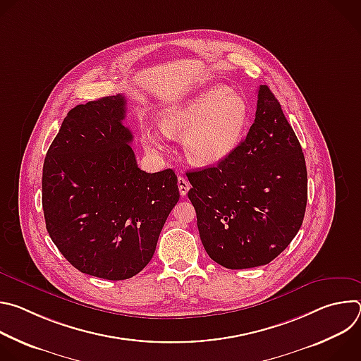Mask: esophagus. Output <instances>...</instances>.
<instances>
[{"label": "esophagus", "instance_id": "obj_1", "mask_svg": "<svg viewBox=\"0 0 361 361\" xmlns=\"http://www.w3.org/2000/svg\"><path fill=\"white\" fill-rule=\"evenodd\" d=\"M178 190H180V194L183 195V197H185L187 195V192H188V190H190V183L184 178V177H178Z\"/></svg>", "mask_w": 361, "mask_h": 361}]
</instances>
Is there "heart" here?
Wrapping results in <instances>:
<instances>
[{
	"mask_svg": "<svg viewBox=\"0 0 361 361\" xmlns=\"http://www.w3.org/2000/svg\"><path fill=\"white\" fill-rule=\"evenodd\" d=\"M250 107L245 98L228 87L214 85L187 98L160 116L161 131L183 140L187 160L200 167L221 163L235 149L248 126ZM148 149H161L160 135L144 131Z\"/></svg>",
	"mask_w": 361,
	"mask_h": 361,
	"instance_id": "heart-1",
	"label": "heart"
}]
</instances>
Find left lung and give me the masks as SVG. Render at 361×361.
Returning <instances> with one entry per match:
<instances>
[{
  "label": "left lung",
  "mask_w": 361,
  "mask_h": 361,
  "mask_svg": "<svg viewBox=\"0 0 361 361\" xmlns=\"http://www.w3.org/2000/svg\"><path fill=\"white\" fill-rule=\"evenodd\" d=\"M187 177L201 243L210 259L226 269L269 264L302 224L304 154L267 85L259 88L247 137L221 163Z\"/></svg>",
  "instance_id": "1"
}]
</instances>
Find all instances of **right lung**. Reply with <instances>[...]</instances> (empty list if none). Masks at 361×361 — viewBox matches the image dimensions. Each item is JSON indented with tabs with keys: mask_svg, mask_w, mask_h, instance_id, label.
I'll list each match as a JSON object with an SVG mask.
<instances>
[{
	"mask_svg": "<svg viewBox=\"0 0 361 361\" xmlns=\"http://www.w3.org/2000/svg\"><path fill=\"white\" fill-rule=\"evenodd\" d=\"M126 102L117 94L74 107L42 167L51 240L77 270L106 280L130 279L149 263L180 198L171 169H138Z\"/></svg>",
	"mask_w": 361,
	"mask_h": 361,
	"instance_id": "1",
	"label": "right lung"
}]
</instances>
